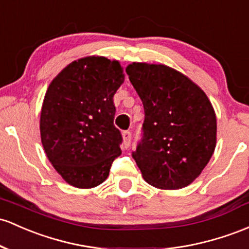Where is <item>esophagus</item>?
<instances>
[{
  "instance_id": "34e87169",
  "label": "esophagus",
  "mask_w": 249,
  "mask_h": 249,
  "mask_svg": "<svg viewBox=\"0 0 249 249\" xmlns=\"http://www.w3.org/2000/svg\"><path fill=\"white\" fill-rule=\"evenodd\" d=\"M131 138H132V135H131L130 131H124V132H123V139H124V145H125V147H129L130 146Z\"/></svg>"
}]
</instances>
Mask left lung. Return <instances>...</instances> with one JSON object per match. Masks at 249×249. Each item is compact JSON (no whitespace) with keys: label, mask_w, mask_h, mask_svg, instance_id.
Returning a JSON list of instances; mask_svg holds the SVG:
<instances>
[{"label":"left lung","mask_w":249,"mask_h":249,"mask_svg":"<svg viewBox=\"0 0 249 249\" xmlns=\"http://www.w3.org/2000/svg\"><path fill=\"white\" fill-rule=\"evenodd\" d=\"M144 106L143 137L133 160L156 188L181 189L200 176L216 146V116L208 97L188 76L165 65L126 67Z\"/></svg>","instance_id":"1"}]
</instances>
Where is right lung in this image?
<instances>
[{"label": "right lung", "instance_id": "right-lung-1", "mask_svg": "<svg viewBox=\"0 0 249 249\" xmlns=\"http://www.w3.org/2000/svg\"><path fill=\"white\" fill-rule=\"evenodd\" d=\"M123 83L117 60L86 56L71 62L49 84L41 108V142L68 184L81 189L102 184L122 154L113 95Z\"/></svg>", "mask_w": 249, "mask_h": 249}]
</instances>
